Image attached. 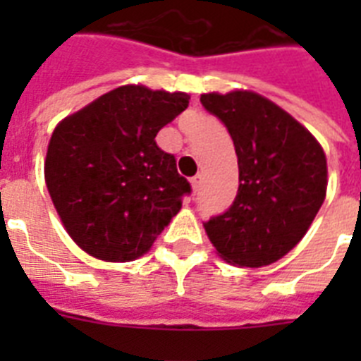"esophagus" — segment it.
Listing matches in <instances>:
<instances>
[{"mask_svg":"<svg viewBox=\"0 0 361 361\" xmlns=\"http://www.w3.org/2000/svg\"><path fill=\"white\" fill-rule=\"evenodd\" d=\"M200 184H202V175H195V177L191 178V188H193V191H199Z\"/></svg>","mask_w":361,"mask_h":361,"instance_id":"obj_1","label":"esophagus"}]
</instances>
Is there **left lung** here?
<instances>
[{
  "mask_svg": "<svg viewBox=\"0 0 361 361\" xmlns=\"http://www.w3.org/2000/svg\"><path fill=\"white\" fill-rule=\"evenodd\" d=\"M200 103L224 123L238 157L237 197L204 228L226 262L269 266L304 238L324 204V149L295 117L255 92H212Z\"/></svg>",
  "mask_w": 361,
  "mask_h": 361,
  "instance_id": "obj_1",
  "label": "left lung"
}]
</instances>
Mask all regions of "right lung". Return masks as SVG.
<instances>
[{
  "label": "right lung",
  "mask_w": 361,
  "mask_h": 361,
  "mask_svg": "<svg viewBox=\"0 0 361 361\" xmlns=\"http://www.w3.org/2000/svg\"><path fill=\"white\" fill-rule=\"evenodd\" d=\"M184 92L119 86L57 124L44 180L72 240L104 262H130L152 247L191 191L159 130L183 114Z\"/></svg>",
  "instance_id": "add662e5"
}]
</instances>
